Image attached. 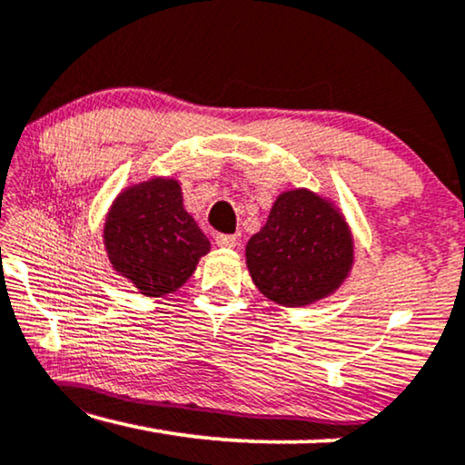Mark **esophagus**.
<instances>
[{"label":"esophagus","mask_w":465,"mask_h":465,"mask_svg":"<svg viewBox=\"0 0 465 465\" xmlns=\"http://www.w3.org/2000/svg\"><path fill=\"white\" fill-rule=\"evenodd\" d=\"M215 243H218L220 247H234L237 245V237H234V234L220 232V234H215Z\"/></svg>","instance_id":"obj_1"}]
</instances>
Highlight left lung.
<instances>
[{
  "instance_id": "8db88e82",
  "label": "left lung",
  "mask_w": 465,
  "mask_h": 465,
  "mask_svg": "<svg viewBox=\"0 0 465 465\" xmlns=\"http://www.w3.org/2000/svg\"><path fill=\"white\" fill-rule=\"evenodd\" d=\"M247 269L266 298L311 304L339 288L353 260L351 234L336 209L309 190L283 193L245 247Z\"/></svg>"
}]
</instances>
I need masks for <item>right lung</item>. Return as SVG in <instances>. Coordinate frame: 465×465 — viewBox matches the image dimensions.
<instances>
[{
    "label": "right lung",
    "instance_id": "add662e5",
    "mask_svg": "<svg viewBox=\"0 0 465 465\" xmlns=\"http://www.w3.org/2000/svg\"><path fill=\"white\" fill-rule=\"evenodd\" d=\"M104 237L114 269L145 296L182 288L209 252V241L183 209L173 180H152L120 194Z\"/></svg>",
    "mask_w": 465,
    "mask_h": 465
}]
</instances>
